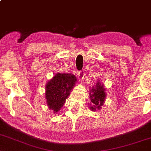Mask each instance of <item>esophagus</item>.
Here are the masks:
<instances>
[{"mask_svg":"<svg viewBox=\"0 0 151 151\" xmlns=\"http://www.w3.org/2000/svg\"><path fill=\"white\" fill-rule=\"evenodd\" d=\"M78 75L79 76V82L80 83H83V78H84V72L83 71H80L78 72Z\"/></svg>","mask_w":151,"mask_h":151,"instance_id":"34e87169","label":"esophagus"}]
</instances>
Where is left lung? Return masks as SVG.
Returning a JSON list of instances; mask_svg holds the SVG:
<instances>
[{
	"instance_id": "8db88e82",
	"label": "left lung",
	"mask_w": 151,
	"mask_h": 151,
	"mask_svg": "<svg viewBox=\"0 0 151 151\" xmlns=\"http://www.w3.org/2000/svg\"><path fill=\"white\" fill-rule=\"evenodd\" d=\"M90 109L92 111H96V109L99 110L106 98V92L104 84H101L99 81H96V85L90 89Z\"/></svg>"
}]
</instances>
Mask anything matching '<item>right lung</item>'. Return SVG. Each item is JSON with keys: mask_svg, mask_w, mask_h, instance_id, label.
Returning <instances> with one entry per match:
<instances>
[{"mask_svg": "<svg viewBox=\"0 0 151 151\" xmlns=\"http://www.w3.org/2000/svg\"><path fill=\"white\" fill-rule=\"evenodd\" d=\"M76 83L77 78L71 73H58L48 81L45 95L48 108L54 113L60 111Z\"/></svg>", "mask_w": 151, "mask_h": 151, "instance_id": "right-lung-1", "label": "right lung"}]
</instances>
